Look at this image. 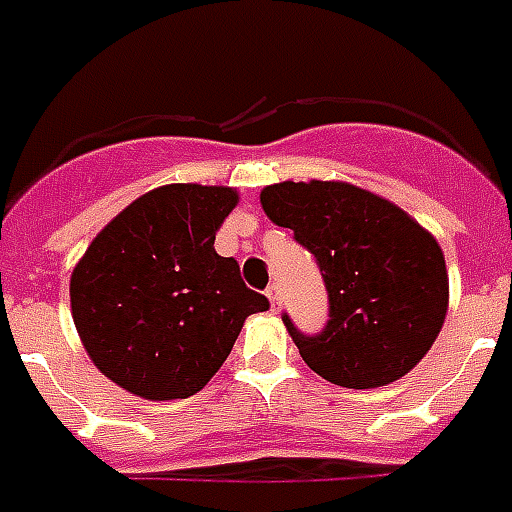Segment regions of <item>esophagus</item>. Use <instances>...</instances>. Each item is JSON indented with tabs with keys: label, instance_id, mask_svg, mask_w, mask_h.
I'll use <instances>...</instances> for the list:
<instances>
[{
	"label": "esophagus",
	"instance_id": "esophagus-1",
	"mask_svg": "<svg viewBox=\"0 0 512 512\" xmlns=\"http://www.w3.org/2000/svg\"><path fill=\"white\" fill-rule=\"evenodd\" d=\"M267 299H270L272 310L278 313V310H280V288H278V286H270V288H267Z\"/></svg>",
	"mask_w": 512,
	"mask_h": 512
}]
</instances>
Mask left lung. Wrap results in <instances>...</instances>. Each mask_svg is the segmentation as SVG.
Returning <instances> with one entry per match:
<instances>
[{"instance_id":"obj_1","label":"left lung","mask_w":512,"mask_h":512,"mask_svg":"<svg viewBox=\"0 0 512 512\" xmlns=\"http://www.w3.org/2000/svg\"><path fill=\"white\" fill-rule=\"evenodd\" d=\"M272 224L313 253L329 321L307 337L283 315L299 356L345 388H378L416 367L448 313L440 242L394 202L343 180H283L261 191Z\"/></svg>"}]
</instances>
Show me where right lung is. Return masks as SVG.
Wrapping results in <instances>:
<instances>
[{"label": "right lung", "mask_w": 512, "mask_h": 512, "mask_svg": "<svg viewBox=\"0 0 512 512\" xmlns=\"http://www.w3.org/2000/svg\"><path fill=\"white\" fill-rule=\"evenodd\" d=\"M237 202L229 186L153 188L75 264L72 321L115 386L153 402L197 394L232 353L245 318L270 307L242 283L240 264L213 248Z\"/></svg>", "instance_id": "add662e5"}]
</instances>
